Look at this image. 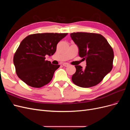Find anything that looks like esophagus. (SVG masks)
I'll return each mask as SVG.
<instances>
[{"mask_svg":"<svg viewBox=\"0 0 130 130\" xmlns=\"http://www.w3.org/2000/svg\"><path fill=\"white\" fill-rule=\"evenodd\" d=\"M62 65L64 67H68V66H69V64L68 63H64L62 64Z\"/></svg>","mask_w":130,"mask_h":130,"instance_id":"34e87169","label":"esophagus"}]
</instances>
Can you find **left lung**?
<instances>
[{"label":"left lung","instance_id":"8db88e82","mask_svg":"<svg viewBox=\"0 0 130 130\" xmlns=\"http://www.w3.org/2000/svg\"><path fill=\"white\" fill-rule=\"evenodd\" d=\"M70 37L79 49V56L86 61L85 69L75 66L76 72L72 80L83 88L99 84L113 68L114 53L112 46L101 34L89 32H74Z\"/></svg>","mask_w":130,"mask_h":130}]
</instances>
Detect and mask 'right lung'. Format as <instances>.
<instances>
[{
  "label": "right lung",
  "mask_w": 130,
  "mask_h": 130,
  "mask_svg": "<svg viewBox=\"0 0 130 130\" xmlns=\"http://www.w3.org/2000/svg\"><path fill=\"white\" fill-rule=\"evenodd\" d=\"M67 33H43L26 36L19 45L13 56V63L18 77L29 86L43 87L52 80L60 65L45 60V55H53L57 43Z\"/></svg>",
  "instance_id": "1"
}]
</instances>
